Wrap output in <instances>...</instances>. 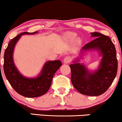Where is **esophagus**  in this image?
I'll return each instance as SVG.
<instances>
[{"mask_svg": "<svg viewBox=\"0 0 122 122\" xmlns=\"http://www.w3.org/2000/svg\"><path fill=\"white\" fill-rule=\"evenodd\" d=\"M71 58L70 57H69V56H66V57H65L64 58L63 62L65 64H68L69 62H71Z\"/></svg>", "mask_w": 122, "mask_h": 122, "instance_id": "obj_1", "label": "esophagus"}]
</instances>
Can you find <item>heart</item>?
I'll list each match as a JSON object with an SVG mask.
<instances>
[{"label":"heart","instance_id":"1","mask_svg":"<svg viewBox=\"0 0 122 122\" xmlns=\"http://www.w3.org/2000/svg\"><path fill=\"white\" fill-rule=\"evenodd\" d=\"M76 36V35L75 33L72 32L66 33V35H65V37H66V39L69 41H73L74 40H75Z\"/></svg>","mask_w":122,"mask_h":122}]
</instances>
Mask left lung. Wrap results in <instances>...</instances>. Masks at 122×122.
Masks as SVG:
<instances>
[{
	"instance_id": "8db88e82",
	"label": "left lung",
	"mask_w": 122,
	"mask_h": 122,
	"mask_svg": "<svg viewBox=\"0 0 122 122\" xmlns=\"http://www.w3.org/2000/svg\"><path fill=\"white\" fill-rule=\"evenodd\" d=\"M94 38L81 49V53L96 50L102 56L98 69L90 72L77 58L69 65L71 81L74 87L82 94L98 96L108 90L115 78L117 71V60L114 44L110 37L98 32H92Z\"/></svg>"
}]
</instances>
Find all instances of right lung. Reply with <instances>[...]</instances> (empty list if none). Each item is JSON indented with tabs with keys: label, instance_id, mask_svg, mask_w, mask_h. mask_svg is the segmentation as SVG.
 <instances>
[{
	"label": "right lung",
	"instance_id": "1",
	"mask_svg": "<svg viewBox=\"0 0 122 122\" xmlns=\"http://www.w3.org/2000/svg\"><path fill=\"white\" fill-rule=\"evenodd\" d=\"M37 32H25L18 35L9 42L4 54L3 69L7 79L17 93L28 98L40 97L46 93L50 89L54 75L62 65L60 60L47 61L43 66L39 75L32 78L25 77L20 73L13 60V51L16 43L22 35Z\"/></svg>",
	"mask_w": 122,
	"mask_h": 122
}]
</instances>
